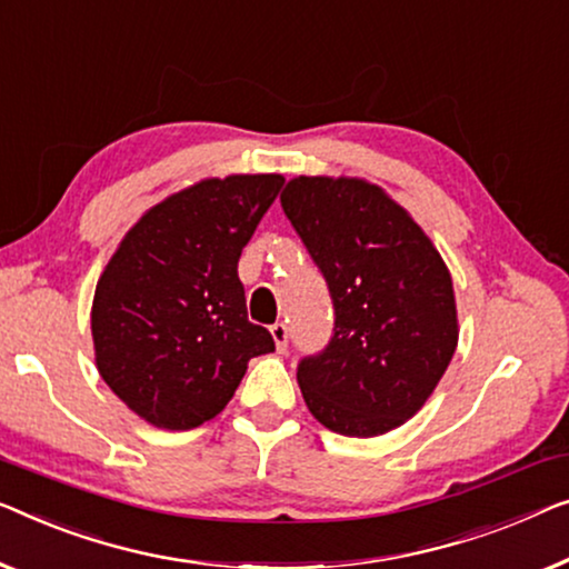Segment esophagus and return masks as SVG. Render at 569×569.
<instances>
[{
  "label": "esophagus",
  "instance_id": "obj_1",
  "mask_svg": "<svg viewBox=\"0 0 569 569\" xmlns=\"http://www.w3.org/2000/svg\"><path fill=\"white\" fill-rule=\"evenodd\" d=\"M271 331V339H274V343H277V349L279 351H284L287 349V326L284 323H274L269 328Z\"/></svg>",
  "mask_w": 569,
  "mask_h": 569
}]
</instances>
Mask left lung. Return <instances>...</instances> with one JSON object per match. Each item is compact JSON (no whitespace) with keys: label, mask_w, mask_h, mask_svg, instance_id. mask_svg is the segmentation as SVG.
<instances>
[{"label":"left lung","mask_w":569,"mask_h":569,"mask_svg":"<svg viewBox=\"0 0 569 569\" xmlns=\"http://www.w3.org/2000/svg\"><path fill=\"white\" fill-rule=\"evenodd\" d=\"M284 216L323 271L336 326L305 357V406L336 433L369 439L413 418L459 341L455 284L421 226L357 177H295Z\"/></svg>","instance_id":"1"}]
</instances>
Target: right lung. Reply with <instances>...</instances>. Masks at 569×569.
Segmentation results:
<instances>
[{
  "instance_id": "right-lung-1",
  "label": "right lung",
  "mask_w": 569,
  "mask_h": 569,
  "mask_svg": "<svg viewBox=\"0 0 569 569\" xmlns=\"http://www.w3.org/2000/svg\"><path fill=\"white\" fill-rule=\"evenodd\" d=\"M282 184V174H230L179 189L107 261L92 302L94 361L146 423L202 426L233 398L249 359L274 351L246 312L238 259Z\"/></svg>"
}]
</instances>
